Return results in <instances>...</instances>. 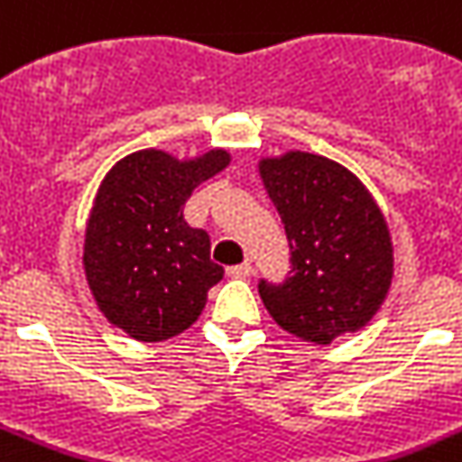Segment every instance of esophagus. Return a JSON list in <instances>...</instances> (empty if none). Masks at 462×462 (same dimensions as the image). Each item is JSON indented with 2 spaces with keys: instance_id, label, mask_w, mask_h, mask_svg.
I'll list each match as a JSON object with an SVG mask.
<instances>
[{
  "instance_id": "1",
  "label": "esophagus",
  "mask_w": 462,
  "mask_h": 462,
  "mask_svg": "<svg viewBox=\"0 0 462 462\" xmlns=\"http://www.w3.org/2000/svg\"><path fill=\"white\" fill-rule=\"evenodd\" d=\"M251 273H254V265H251L249 261L239 263V265H230V267H227V274H230V277H237V279L249 277Z\"/></svg>"
}]
</instances>
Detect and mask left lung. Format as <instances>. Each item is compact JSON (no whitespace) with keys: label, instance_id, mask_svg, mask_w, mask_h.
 Returning <instances> with one entry per match:
<instances>
[{"label":"left lung","instance_id":"obj_1","mask_svg":"<svg viewBox=\"0 0 462 462\" xmlns=\"http://www.w3.org/2000/svg\"><path fill=\"white\" fill-rule=\"evenodd\" d=\"M261 176L291 251L282 282H258L267 312L308 343L362 328L393 279L390 235L371 195L347 169L308 152L265 159Z\"/></svg>","mask_w":462,"mask_h":462}]
</instances>
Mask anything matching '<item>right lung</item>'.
I'll return each instance as SVG.
<instances>
[{
  "label": "right lung",
  "instance_id": "right-lung-1",
  "mask_svg": "<svg viewBox=\"0 0 462 462\" xmlns=\"http://www.w3.org/2000/svg\"><path fill=\"white\" fill-rule=\"evenodd\" d=\"M227 162L223 150L192 162L143 150L122 159L100 185L84 267L103 315L131 338L157 343L185 331L223 277L211 261V239L185 223L183 207Z\"/></svg>",
  "mask_w": 462,
  "mask_h": 462
}]
</instances>
